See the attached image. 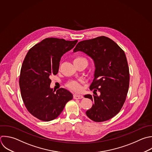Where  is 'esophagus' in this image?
Listing matches in <instances>:
<instances>
[{
    "label": "esophagus",
    "mask_w": 152,
    "mask_h": 152,
    "mask_svg": "<svg viewBox=\"0 0 152 152\" xmlns=\"http://www.w3.org/2000/svg\"><path fill=\"white\" fill-rule=\"evenodd\" d=\"M74 98L75 99H80L83 98V96L81 94H74Z\"/></svg>",
    "instance_id": "34e87169"
}]
</instances>
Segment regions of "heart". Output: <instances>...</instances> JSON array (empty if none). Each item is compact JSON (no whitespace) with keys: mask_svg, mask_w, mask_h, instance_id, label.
<instances>
[{"mask_svg":"<svg viewBox=\"0 0 152 152\" xmlns=\"http://www.w3.org/2000/svg\"><path fill=\"white\" fill-rule=\"evenodd\" d=\"M86 61L82 57H80V56H78V57H76L74 60V62H77V61ZM67 87L68 88H69L70 89L74 90V91H78L80 90L81 89V86H80V84L76 81H69L68 84H67Z\"/></svg>","mask_w":152,"mask_h":152,"instance_id":"obj_1","label":"heart"}]
</instances>
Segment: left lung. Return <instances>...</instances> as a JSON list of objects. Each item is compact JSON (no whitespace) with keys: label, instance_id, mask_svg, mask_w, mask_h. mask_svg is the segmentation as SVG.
I'll use <instances>...</instances> for the list:
<instances>
[{"label":"left lung","instance_id":"1","mask_svg":"<svg viewBox=\"0 0 152 152\" xmlns=\"http://www.w3.org/2000/svg\"><path fill=\"white\" fill-rule=\"evenodd\" d=\"M78 51L91 57L96 68L90 86L94 94L84 96L94 103L86 113L94 122L107 121L121 110L128 91L129 73L125 52L105 36L79 42L74 49V52Z\"/></svg>","mask_w":152,"mask_h":152}]
</instances>
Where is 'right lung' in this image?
Returning <instances> with one entry per match:
<instances>
[{
    "mask_svg": "<svg viewBox=\"0 0 152 152\" xmlns=\"http://www.w3.org/2000/svg\"><path fill=\"white\" fill-rule=\"evenodd\" d=\"M77 42L46 38L31 48L23 61L19 80L21 97L28 111L41 121L56 119L73 98L65 88L56 92L51 88L50 77L58 74L61 57Z\"/></svg>",
    "mask_w": 152,
    "mask_h": 152,
    "instance_id": "obj_1",
    "label": "right lung"
}]
</instances>
